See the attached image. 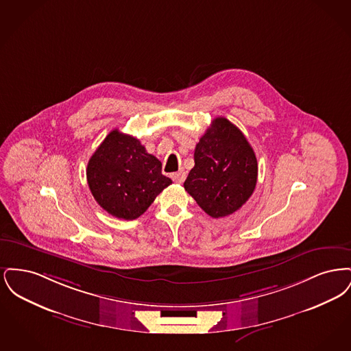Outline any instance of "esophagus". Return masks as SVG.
I'll return each mask as SVG.
<instances>
[{"mask_svg":"<svg viewBox=\"0 0 351 351\" xmlns=\"http://www.w3.org/2000/svg\"><path fill=\"white\" fill-rule=\"evenodd\" d=\"M171 178H172V180H173L175 183L182 184L184 183V180H185L186 175H185V172H184V171H179V172L172 173V175H171Z\"/></svg>","mask_w":351,"mask_h":351,"instance_id":"34e87169","label":"esophagus"}]
</instances>
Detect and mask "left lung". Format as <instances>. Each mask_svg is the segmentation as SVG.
Wrapping results in <instances>:
<instances>
[{
    "label": "left lung",
    "mask_w": 351,
    "mask_h": 351,
    "mask_svg": "<svg viewBox=\"0 0 351 351\" xmlns=\"http://www.w3.org/2000/svg\"><path fill=\"white\" fill-rule=\"evenodd\" d=\"M256 180V156L246 136L229 119L215 118L196 145L185 191L210 217H226L250 199Z\"/></svg>",
    "instance_id": "obj_1"
}]
</instances>
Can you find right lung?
Returning a JSON list of instances; mask_svg holds the SVG:
<instances>
[{"label": "right lung", "mask_w": 351, "mask_h": 351, "mask_svg": "<svg viewBox=\"0 0 351 351\" xmlns=\"http://www.w3.org/2000/svg\"><path fill=\"white\" fill-rule=\"evenodd\" d=\"M89 189L101 208L122 219L142 216L172 180L162 173V163L139 139L110 132L90 156L86 167Z\"/></svg>", "instance_id": "obj_1"}]
</instances>
